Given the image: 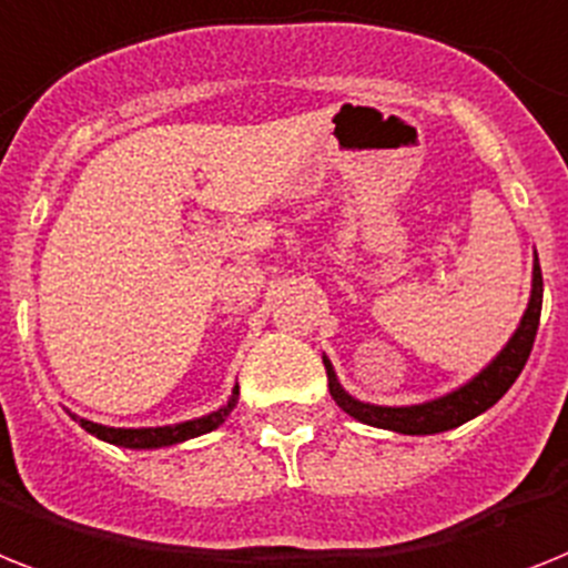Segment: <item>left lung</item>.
<instances>
[{"instance_id":"8db88e82","label":"left lung","mask_w":568,"mask_h":568,"mask_svg":"<svg viewBox=\"0 0 568 568\" xmlns=\"http://www.w3.org/2000/svg\"><path fill=\"white\" fill-rule=\"evenodd\" d=\"M539 312H542V271H539L537 253H534L531 300H528L523 321H519V326H516V332L510 335V341L505 344L499 356L493 358L478 376H473L467 385H460L452 394L437 396V399H428V403L419 405H399V408L371 405L356 399V396H349L347 390L341 388L338 376L332 371V362L324 356L332 399L338 403L341 412H347L358 423H367V426L376 428H390V432H399V435H437V432L458 428L460 423H467V419L484 414L490 405H496L501 396L508 394V388L516 382V376L523 373L528 356H531L539 326Z\"/></svg>"}]
</instances>
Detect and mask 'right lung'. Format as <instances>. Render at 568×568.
<instances>
[{
    "mask_svg": "<svg viewBox=\"0 0 568 568\" xmlns=\"http://www.w3.org/2000/svg\"><path fill=\"white\" fill-rule=\"evenodd\" d=\"M239 388H233V396L227 399V405H221L219 412L204 414L197 419H186V423H174V426H156V428H113V426H101V423H92V419L78 417L72 414V419L81 423L84 432L95 435L99 440H108L113 446H124V449H160V446H174L183 444L189 437L206 435L212 428H219L224 419L230 417L233 405H236Z\"/></svg>",
    "mask_w": 568,
    "mask_h": 568,
    "instance_id": "right-lung-1",
    "label": "right lung"
}]
</instances>
